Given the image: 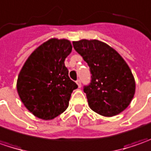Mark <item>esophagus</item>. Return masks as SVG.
Instances as JSON below:
<instances>
[{
    "instance_id": "1",
    "label": "esophagus",
    "mask_w": 151,
    "mask_h": 151,
    "mask_svg": "<svg viewBox=\"0 0 151 151\" xmlns=\"http://www.w3.org/2000/svg\"><path fill=\"white\" fill-rule=\"evenodd\" d=\"M76 83H77V84H78V88H80V87H81V81H80L79 79H78V80L76 81Z\"/></svg>"
}]
</instances>
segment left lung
<instances>
[{
  "instance_id": "1",
  "label": "left lung",
  "mask_w": 151,
  "mask_h": 151,
  "mask_svg": "<svg viewBox=\"0 0 151 151\" xmlns=\"http://www.w3.org/2000/svg\"><path fill=\"white\" fill-rule=\"evenodd\" d=\"M73 48L88 63L91 82L83 87L91 110L113 116L128 107L135 93V80L117 51L97 40L73 41Z\"/></svg>"
}]
</instances>
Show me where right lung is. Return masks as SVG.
Returning a JSON list of instances; mask_svg holds the SVG:
<instances>
[{"label":"right lung","instance_id":"add662e5","mask_svg":"<svg viewBox=\"0 0 151 151\" xmlns=\"http://www.w3.org/2000/svg\"><path fill=\"white\" fill-rule=\"evenodd\" d=\"M72 48L68 40L50 39L34 50L19 73L18 95L25 107L40 119L51 120L65 111L72 92L78 88L64 64Z\"/></svg>","mask_w":151,"mask_h":151}]
</instances>
